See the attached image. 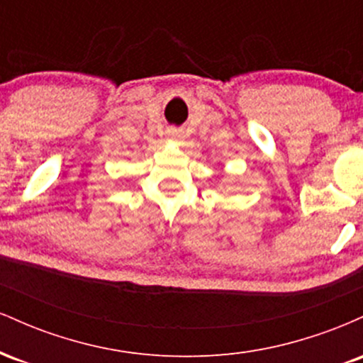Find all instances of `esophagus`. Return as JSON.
I'll use <instances>...</instances> for the list:
<instances>
[{"mask_svg": "<svg viewBox=\"0 0 363 363\" xmlns=\"http://www.w3.org/2000/svg\"><path fill=\"white\" fill-rule=\"evenodd\" d=\"M169 136H177V129H169Z\"/></svg>", "mask_w": 363, "mask_h": 363, "instance_id": "esophagus-1", "label": "esophagus"}]
</instances>
